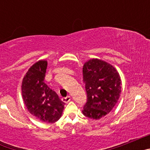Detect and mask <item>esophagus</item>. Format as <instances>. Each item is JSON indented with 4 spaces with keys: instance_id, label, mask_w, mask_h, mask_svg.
<instances>
[{
    "instance_id": "obj_1",
    "label": "esophagus",
    "mask_w": 150,
    "mask_h": 150,
    "mask_svg": "<svg viewBox=\"0 0 150 150\" xmlns=\"http://www.w3.org/2000/svg\"><path fill=\"white\" fill-rule=\"evenodd\" d=\"M71 100V96H67V97H65V98H62V101L64 102V103H66V104H67V103H68V102L70 101Z\"/></svg>"
}]
</instances>
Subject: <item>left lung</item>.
Here are the masks:
<instances>
[{
	"mask_svg": "<svg viewBox=\"0 0 150 150\" xmlns=\"http://www.w3.org/2000/svg\"><path fill=\"white\" fill-rule=\"evenodd\" d=\"M83 74L87 93L83 113L92 120H100L112 110L120 98V74L110 64L98 59L84 64Z\"/></svg>",
	"mask_w": 150,
	"mask_h": 150,
	"instance_id": "1",
	"label": "left lung"
}]
</instances>
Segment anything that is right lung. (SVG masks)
Returning <instances> with one entry per match:
<instances>
[{
  "mask_svg": "<svg viewBox=\"0 0 150 150\" xmlns=\"http://www.w3.org/2000/svg\"><path fill=\"white\" fill-rule=\"evenodd\" d=\"M47 61L34 64L24 76L22 95L28 111L44 122L53 123L61 118L64 103L44 83Z\"/></svg>",
  "mask_w": 150,
  "mask_h": 150,
  "instance_id": "add662e5",
  "label": "right lung"
}]
</instances>
